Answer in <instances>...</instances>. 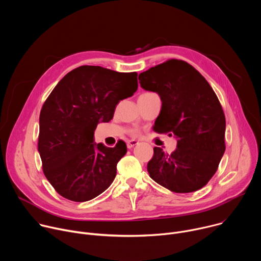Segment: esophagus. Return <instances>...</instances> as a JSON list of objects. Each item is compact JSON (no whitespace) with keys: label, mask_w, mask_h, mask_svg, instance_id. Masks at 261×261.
Listing matches in <instances>:
<instances>
[{"label":"esophagus","mask_w":261,"mask_h":261,"mask_svg":"<svg viewBox=\"0 0 261 261\" xmlns=\"http://www.w3.org/2000/svg\"><path fill=\"white\" fill-rule=\"evenodd\" d=\"M138 144V141L137 140H134V139H131V140H128L127 141V147L128 148H132V147H134L135 145H137Z\"/></svg>","instance_id":"esophagus-1"}]
</instances>
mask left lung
I'll return each instance as SVG.
<instances>
[{
  "label": "left lung",
  "instance_id": "left-lung-1",
  "mask_svg": "<svg viewBox=\"0 0 261 261\" xmlns=\"http://www.w3.org/2000/svg\"><path fill=\"white\" fill-rule=\"evenodd\" d=\"M138 80L162 101L154 130L176 139L170 155L154 147L148 174L172 192L197 191L215 174L225 152V116L215 92L195 68L179 60L148 69Z\"/></svg>",
  "mask_w": 261,
  "mask_h": 261
}]
</instances>
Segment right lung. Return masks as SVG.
<instances>
[{"label": "right lung", "instance_id": "1", "mask_svg": "<svg viewBox=\"0 0 261 261\" xmlns=\"http://www.w3.org/2000/svg\"><path fill=\"white\" fill-rule=\"evenodd\" d=\"M137 87L136 72L82 66L53 90L40 113L38 152L43 172L60 195L88 201L114 181L126 143L107 147L95 142L94 132L99 123L114 118L117 104Z\"/></svg>", "mask_w": 261, "mask_h": 261}]
</instances>
